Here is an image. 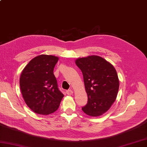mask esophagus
<instances>
[{
    "instance_id": "obj_1",
    "label": "esophagus",
    "mask_w": 147,
    "mask_h": 147,
    "mask_svg": "<svg viewBox=\"0 0 147 147\" xmlns=\"http://www.w3.org/2000/svg\"><path fill=\"white\" fill-rule=\"evenodd\" d=\"M66 93L68 95H71L73 93V91L72 90H67L66 91Z\"/></svg>"
}]
</instances>
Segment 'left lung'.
I'll return each instance as SVG.
<instances>
[{"instance_id":"obj_1","label":"left lung","mask_w":147,"mask_h":147,"mask_svg":"<svg viewBox=\"0 0 147 147\" xmlns=\"http://www.w3.org/2000/svg\"><path fill=\"white\" fill-rule=\"evenodd\" d=\"M83 76L88 103L82 107L87 115L97 117L107 112L116 99L119 81L110 62L97 55L77 59Z\"/></svg>"}]
</instances>
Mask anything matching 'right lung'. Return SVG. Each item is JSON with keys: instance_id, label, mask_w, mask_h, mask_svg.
I'll list each match as a JSON object with an SVG mask.
<instances>
[{"instance_id": "right-lung-1", "label": "right lung", "mask_w": 147, "mask_h": 147, "mask_svg": "<svg viewBox=\"0 0 147 147\" xmlns=\"http://www.w3.org/2000/svg\"><path fill=\"white\" fill-rule=\"evenodd\" d=\"M58 60V57L51 55L36 56L21 74L20 85L24 100L36 114L53 113L57 110L63 98L54 74Z\"/></svg>"}]
</instances>
